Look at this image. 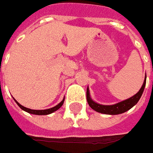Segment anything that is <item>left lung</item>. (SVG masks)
Here are the masks:
<instances>
[{
    "label": "left lung",
    "instance_id": "1",
    "mask_svg": "<svg viewBox=\"0 0 153 153\" xmlns=\"http://www.w3.org/2000/svg\"><path fill=\"white\" fill-rule=\"evenodd\" d=\"M146 76L145 78L144 83L142 85V86L140 88L138 92L136 93L134 96L132 97L129 98L125 101H123L121 102L114 104V105H110V106H106V105H101L98 103L93 102L91 98L90 97V92H89V89L87 88L86 91V98L88 104L91 108L94 109L95 111H97L98 113H105V114H112V115H115V114H120L123 113L126 111H128L129 109L134 107L136 103L139 102L140 98L141 97L142 93L144 91V89L146 86Z\"/></svg>",
    "mask_w": 153,
    "mask_h": 153
}]
</instances>
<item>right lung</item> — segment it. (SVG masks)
I'll use <instances>...</instances> for the list:
<instances>
[{
    "label": "right lung",
    "mask_w": 153,
    "mask_h": 153,
    "mask_svg": "<svg viewBox=\"0 0 153 153\" xmlns=\"http://www.w3.org/2000/svg\"><path fill=\"white\" fill-rule=\"evenodd\" d=\"M15 102H16V103H17L18 105H19V108H21V109H23V110H24V111H26V112H28V113H32V114H35V115H47V114H50V113L56 111L57 109H59V108L62 106L63 102H64V99H63L58 105L55 106L54 108H49V109H45V110H33V109H29V108H25L24 106H22L21 104H19L16 100H15Z\"/></svg>",
    "instance_id": "right-lung-1"
}]
</instances>
